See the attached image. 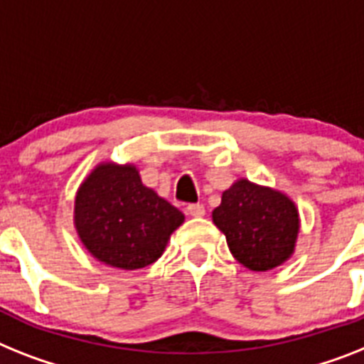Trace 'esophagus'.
<instances>
[{
    "label": "esophagus",
    "instance_id": "esophagus-1",
    "mask_svg": "<svg viewBox=\"0 0 364 364\" xmlns=\"http://www.w3.org/2000/svg\"><path fill=\"white\" fill-rule=\"evenodd\" d=\"M204 212H206V210H204L203 204H199V203L189 204V206H188V214L191 215V218H203Z\"/></svg>",
    "mask_w": 364,
    "mask_h": 364
}]
</instances>
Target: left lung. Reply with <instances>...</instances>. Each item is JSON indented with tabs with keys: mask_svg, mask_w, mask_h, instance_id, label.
<instances>
[{
	"mask_svg": "<svg viewBox=\"0 0 364 364\" xmlns=\"http://www.w3.org/2000/svg\"><path fill=\"white\" fill-rule=\"evenodd\" d=\"M232 257L253 272H268L292 257L299 232L294 200L277 189L236 180L212 212Z\"/></svg>",
	"mask_w": 364,
	"mask_h": 364,
	"instance_id": "1",
	"label": "left lung"
}]
</instances>
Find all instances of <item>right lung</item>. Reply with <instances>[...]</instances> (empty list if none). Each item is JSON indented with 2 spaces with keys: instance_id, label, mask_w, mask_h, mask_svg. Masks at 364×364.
<instances>
[{
  "instance_id": "add662e5",
  "label": "right lung",
  "mask_w": 364,
  "mask_h": 364,
  "mask_svg": "<svg viewBox=\"0 0 364 364\" xmlns=\"http://www.w3.org/2000/svg\"><path fill=\"white\" fill-rule=\"evenodd\" d=\"M182 223L184 214L146 188L132 164H98L76 193L77 236L111 268L141 269L156 262Z\"/></svg>"
}]
</instances>
